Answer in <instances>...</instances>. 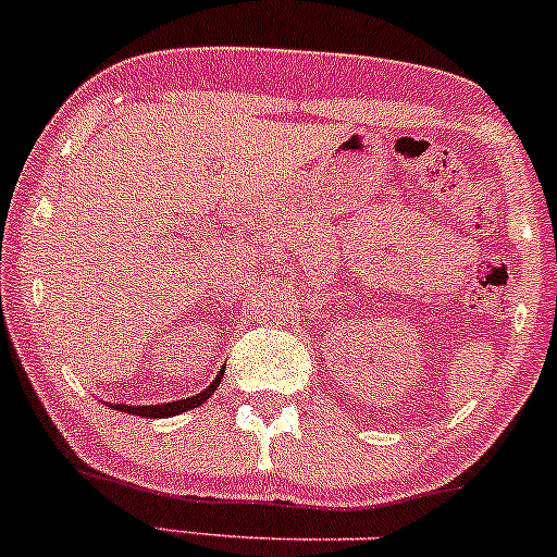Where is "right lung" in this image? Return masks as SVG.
Wrapping results in <instances>:
<instances>
[{
    "label": "right lung",
    "mask_w": 557,
    "mask_h": 557,
    "mask_svg": "<svg viewBox=\"0 0 557 557\" xmlns=\"http://www.w3.org/2000/svg\"><path fill=\"white\" fill-rule=\"evenodd\" d=\"M222 374H225V369H222V372L214 376V382H212V385H209L207 389H203V393L190 395V398H185V400L159 403V406H123V403H110V406L117 408V411H123V413H136V417H146V419H168V417H177V413L190 411V408L201 406V403L207 400L209 395H212L216 387H220Z\"/></svg>",
    "instance_id": "right-lung-1"
}]
</instances>
